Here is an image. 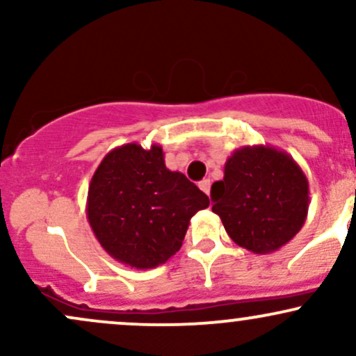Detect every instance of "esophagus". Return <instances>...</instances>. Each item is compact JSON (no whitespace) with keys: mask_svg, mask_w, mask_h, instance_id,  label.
<instances>
[{"mask_svg":"<svg viewBox=\"0 0 356 356\" xmlns=\"http://www.w3.org/2000/svg\"><path fill=\"white\" fill-rule=\"evenodd\" d=\"M199 187H201L202 192L209 194V191H211V179H204V181L199 182Z\"/></svg>","mask_w":356,"mask_h":356,"instance_id":"obj_1","label":"esophagus"}]
</instances>
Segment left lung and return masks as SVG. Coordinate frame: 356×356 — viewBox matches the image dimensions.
<instances>
[{
    "label": "left lung",
    "instance_id": "1",
    "mask_svg": "<svg viewBox=\"0 0 356 356\" xmlns=\"http://www.w3.org/2000/svg\"><path fill=\"white\" fill-rule=\"evenodd\" d=\"M211 199L212 212L238 246L269 254L303 227L309 186L301 167L284 150L246 145L226 161L224 179L212 184Z\"/></svg>",
    "mask_w": 356,
    "mask_h": 356
}]
</instances>
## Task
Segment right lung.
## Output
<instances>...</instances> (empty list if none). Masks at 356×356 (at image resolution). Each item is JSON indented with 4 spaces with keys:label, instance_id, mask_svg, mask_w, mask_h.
Wrapping results in <instances>:
<instances>
[{
    "label": "right lung",
    "instance_id": "right-lung-1",
    "mask_svg": "<svg viewBox=\"0 0 356 356\" xmlns=\"http://www.w3.org/2000/svg\"><path fill=\"white\" fill-rule=\"evenodd\" d=\"M209 197L165 167L164 150L125 144L105 155L88 186L87 218L100 246L125 266L164 264Z\"/></svg>",
    "mask_w": 356,
    "mask_h": 356
}]
</instances>
